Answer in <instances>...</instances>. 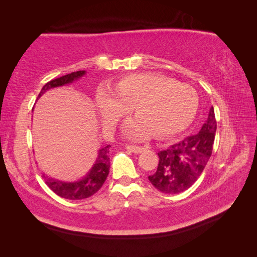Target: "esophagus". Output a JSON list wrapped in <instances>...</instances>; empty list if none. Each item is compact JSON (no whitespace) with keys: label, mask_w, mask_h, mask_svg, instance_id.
I'll return each mask as SVG.
<instances>
[{"label":"esophagus","mask_w":257,"mask_h":257,"mask_svg":"<svg viewBox=\"0 0 257 257\" xmlns=\"http://www.w3.org/2000/svg\"><path fill=\"white\" fill-rule=\"evenodd\" d=\"M127 149L129 150V151H132V152H134V153H142L143 151H144L146 147L145 146H137V145H128L127 146Z\"/></svg>","instance_id":"obj_1"}]
</instances>
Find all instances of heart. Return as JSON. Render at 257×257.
I'll use <instances>...</instances> for the list:
<instances>
[{
  "label": "heart",
  "mask_w": 257,
  "mask_h": 257,
  "mask_svg": "<svg viewBox=\"0 0 257 257\" xmlns=\"http://www.w3.org/2000/svg\"><path fill=\"white\" fill-rule=\"evenodd\" d=\"M95 102L105 128L111 130L134 107L138 118L124 125L127 136L142 139L184 129L196 114L198 94L193 86L158 73H138L121 79L115 90L99 86Z\"/></svg>",
  "instance_id": "obj_1"
}]
</instances>
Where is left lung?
<instances>
[{
	"label": "left lung",
	"instance_id": "left-lung-1",
	"mask_svg": "<svg viewBox=\"0 0 257 257\" xmlns=\"http://www.w3.org/2000/svg\"><path fill=\"white\" fill-rule=\"evenodd\" d=\"M215 132L216 120L212 106L197 134L159 152L158 169L149 177L151 184L164 194H179L188 189L201 177L211 158Z\"/></svg>",
	"mask_w": 257,
	"mask_h": 257
}]
</instances>
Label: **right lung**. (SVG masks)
Returning a JSON list of instances; mask_svg holds the SVG:
<instances>
[{
  "instance_id": "obj_1",
  "label": "right lung",
  "mask_w": 257,
  "mask_h": 257,
  "mask_svg": "<svg viewBox=\"0 0 257 257\" xmlns=\"http://www.w3.org/2000/svg\"><path fill=\"white\" fill-rule=\"evenodd\" d=\"M84 70L71 72L69 75L62 76L60 78H56L47 82L43 87L38 97H41L46 90L54 87H60L70 82L79 79L80 77L85 75ZM110 145H106L98 151V155L96 159V162L93 165V168L90 169V171L82 178V179L73 182H63L55 180L53 178L45 177L46 185L50 187L51 190H53L56 195L59 196L67 198V199H84L88 198L94 195L96 191L101 189L104 181L106 180L108 170H110V158H108V149Z\"/></svg>"
}]
</instances>
